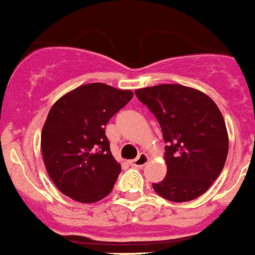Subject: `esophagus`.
<instances>
[{"instance_id":"1","label":"esophagus","mask_w":255,"mask_h":255,"mask_svg":"<svg viewBox=\"0 0 255 255\" xmlns=\"http://www.w3.org/2000/svg\"><path fill=\"white\" fill-rule=\"evenodd\" d=\"M147 162H148L147 154H146V152H140L139 155H138L135 159L130 162V164H131V166H134V167H143Z\"/></svg>"}]
</instances>
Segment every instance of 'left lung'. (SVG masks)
<instances>
[{"mask_svg":"<svg viewBox=\"0 0 255 255\" xmlns=\"http://www.w3.org/2000/svg\"><path fill=\"white\" fill-rule=\"evenodd\" d=\"M135 95L154 113L167 146L166 178L154 191L175 203L201 196L219 178L229 148L224 117L215 101L199 89L159 84Z\"/></svg>","mask_w":255,"mask_h":255,"instance_id":"left-lung-1","label":"left lung"}]
</instances>
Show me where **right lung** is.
Listing matches in <instances>:
<instances>
[{
    "label": "right lung",
    "instance_id": "add662e5",
    "mask_svg": "<svg viewBox=\"0 0 255 255\" xmlns=\"http://www.w3.org/2000/svg\"><path fill=\"white\" fill-rule=\"evenodd\" d=\"M131 97L130 89L91 83L51 107L40 147L47 174L63 195L91 204L112 192L121 164L112 155L105 126Z\"/></svg>",
    "mask_w": 255,
    "mask_h": 255
}]
</instances>
